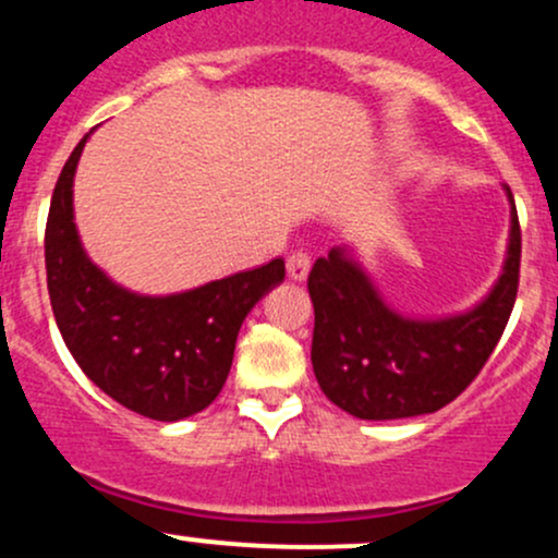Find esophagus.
Here are the masks:
<instances>
[{
    "instance_id": "34e87169",
    "label": "esophagus",
    "mask_w": 558,
    "mask_h": 558,
    "mask_svg": "<svg viewBox=\"0 0 558 558\" xmlns=\"http://www.w3.org/2000/svg\"><path fill=\"white\" fill-rule=\"evenodd\" d=\"M312 267V256L304 248L291 251L289 259H286V269H289V278L291 280H304L310 275Z\"/></svg>"
}]
</instances>
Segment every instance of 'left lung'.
<instances>
[{"mask_svg": "<svg viewBox=\"0 0 558 558\" xmlns=\"http://www.w3.org/2000/svg\"><path fill=\"white\" fill-rule=\"evenodd\" d=\"M511 232L504 272L463 315L413 320L387 307L347 248L312 265V368L323 395L354 418L391 421L434 413L480 376L504 336L519 289L522 230L511 187Z\"/></svg>", "mask_w": 558, "mask_h": 558, "instance_id": "obj_1", "label": "left lung"}]
</instances>
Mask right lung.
Masks as SVG:
<instances>
[{
    "instance_id": "add662e5",
    "label": "right lung",
    "mask_w": 558,
    "mask_h": 558,
    "mask_svg": "<svg viewBox=\"0 0 558 558\" xmlns=\"http://www.w3.org/2000/svg\"><path fill=\"white\" fill-rule=\"evenodd\" d=\"M89 134L54 185L45 232L47 289L65 347L119 405L153 421H180L222 391L243 320L275 286L283 259L171 296H140L92 265L73 225V174Z\"/></svg>"
}]
</instances>
